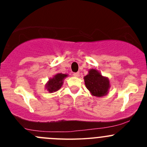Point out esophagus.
Segmentation results:
<instances>
[{
    "instance_id": "obj_1",
    "label": "esophagus",
    "mask_w": 147,
    "mask_h": 147,
    "mask_svg": "<svg viewBox=\"0 0 147 147\" xmlns=\"http://www.w3.org/2000/svg\"><path fill=\"white\" fill-rule=\"evenodd\" d=\"M73 75L75 77H79L80 76V72H74Z\"/></svg>"
}]
</instances>
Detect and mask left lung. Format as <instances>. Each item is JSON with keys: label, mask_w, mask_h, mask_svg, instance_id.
Instances as JSON below:
<instances>
[{"label": "left lung", "mask_w": 147, "mask_h": 147, "mask_svg": "<svg viewBox=\"0 0 147 147\" xmlns=\"http://www.w3.org/2000/svg\"><path fill=\"white\" fill-rule=\"evenodd\" d=\"M84 80L86 87L93 96L100 97L107 94L110 87L109 79L102 76L97 69H90Z\"/></svg>", "instance_id": "left-lung-1"}]
</instances>
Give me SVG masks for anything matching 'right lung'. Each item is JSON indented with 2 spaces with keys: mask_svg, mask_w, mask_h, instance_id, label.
I'll return each mask as SVG.
<instances>
[{
  "mask_svg": "<svg viewBox=\"0 0 147 147\" xmlns=\"http://www.w3.org/2000/svg\"><path fill=\"white\" fill-rule=\"evenodd\" d=\"M67 77V75L66 74H57L53 78L49 79V81L45 84V88L50 93L57 91L61 88L64 79Z\"/></svg>",
  "mask_w": 147,
  "mask_h": 147,
  "instance_id": "add662e5",
  "label": "right lung"
}]
</instances>
